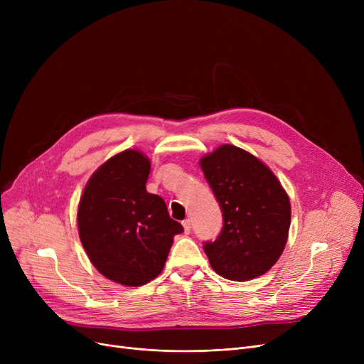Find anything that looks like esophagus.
Here are the masks:
<instances>
[{
	"label": "esophagus",
	"mask_w": 364,
	"mask_h": 364,
	"mask_svg": "<svg viewBox=\"0 0 364 364\" xmlns=\"http://www.w3.org/2000/svg\"><path fill=\"white\" fill-rule=\"evenodd\" d=\"M181 224H183V228H184V233L188 235L190 230H192V221H190V220L187 218V220H184Z\"/></svg>",
	"instance_id": "1"
}]
</instances>
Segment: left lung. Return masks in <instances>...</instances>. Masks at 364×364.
<instances>
[{
    "mask_svg": "<svg viewBox=\"0 0 364 364\" xmlns=\"http://www.w3.org/2000/svg\"><path fill=\"white\" fill-rule=\"evenodd\" d=\"M224 225L203 245L217 274L246 282L269 272L288 242L291 202L273 171L252 153L223 144L200 158Z\"/></svg>",
    "mask_w": 364,
    "mask_h": 364,
    "instance_id": "8db88e82",
    "label": "left lung"
}]
</instances>
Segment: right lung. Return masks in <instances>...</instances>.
<instances>
[{"label": "right lung", "mask_w": 364, "mask_h": 364, "mask_svg": "<svg viewBox=\"0 0 364 364\" xmlns=\"http://www.w3.org/2000/svg\"><path fill=\"white\" fill-rule=\"evenodd\" d=\"M150 161L127 149L90 177L78 205V232L91 264L106 279L141 286L161 274L174 236L164 199L146 190Z\"/></svg>", "instance_id": "1"}]
</instances>
